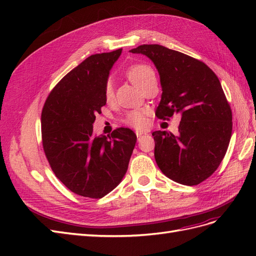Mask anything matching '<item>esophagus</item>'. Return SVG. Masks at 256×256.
<instances>
[{"label": "esophagus", "instance_id": "obj_1", "mask_svg": "<svg viewBox=\"0 0 256 256\" xmlns=\"http://www.w3.org/2000/svg\"><path fill=\"white\" fill-rule=\"evenodd\" d=\"M136 134L138 138H140L142 136H144V134H145V132H142V131H136Z\"/></svg>", "mask_w": 256, "mask_h": 256}]
</instances>
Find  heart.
<instances>
[{
    "label": "heart",
    "mask_w": 256,
    "mask_h": 256,
    "mask_svg": "<svg viewBox=\"0 0 256 256\" xmlns=\"http://www.w3.org/2000/svg\"><path fill=\"white\" fill-rule=\"evenodd\" d=\"M126 74L128 79L138 88H141L146 82L156 79V74H154V69L146 64H136L130 66ZM104 92L106 102H111L114 96L113 84L111 81H108L106 83ZM124 122L136 129H142L147 125L146 112L142 110L129 111L126 113L125 118H124Z\"/></svg>",
    "instance_id": "obj_1"
}]
</instances>
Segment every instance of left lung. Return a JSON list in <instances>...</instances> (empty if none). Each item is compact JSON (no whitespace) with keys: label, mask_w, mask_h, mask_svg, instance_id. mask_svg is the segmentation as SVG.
I'll return each mask as SVG.
<instances>
[{"label":"left lung","mask_w":256,"mask_h":256,"mask_svg":"<svg viewBox=\"0 0 256 256\" xmlns=\"http://www.w3.org/2000/svg\"><path fill=\"white\" fill-rule=\"evenodd\" d=\"M130 52L144 54L158 69L162 95L157 118L182 115L177 134L152 132L159 168L178 184H200L220 166L233 129L218 76L203 62L160 44H142Z\"/></svg>","instance_id":"left-lung-1"}]
</instances>
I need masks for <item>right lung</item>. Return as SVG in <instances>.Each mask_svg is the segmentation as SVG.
Here are the masks:
<instances>
[{
    "label": "right lung",
    "instance_id": "add662e5",
    "mask_svg": "<svg viewBox=\"0 0 256 256\" xmlns=\"http://www.w3.org/2000/svg\"><path fill=\"white\" fill-rule=\"evenodd\" d=\"M122 49L98 53L69 72L42 112V138L53 173L76 194L102 198L125 176L136 142L129 128L95 136L92 124L106 106L104 85Z\"/></svg>",
    "mask_w": 256,
    "mask_h": 256
}]
</instances>
